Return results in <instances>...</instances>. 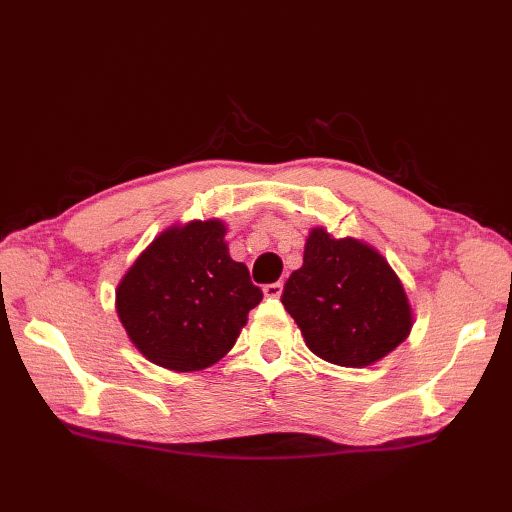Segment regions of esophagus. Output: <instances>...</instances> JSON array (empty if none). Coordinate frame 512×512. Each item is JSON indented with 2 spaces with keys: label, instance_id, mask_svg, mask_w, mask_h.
<instances>
[{
  "label": "esophagus",
  "instance_id": "esophagus-1",
  "mask_svg": "<svg viewBox=\"0 0 512 512\" xmlns=\"http://www.w3.org/2000/svg\"><path fill=\"white\" fill-rule=\"evenodd\" d=\"M281 292H284V284H281V281H275V284H266L264 286V295L268 299H279Z\"/></svg>",
  "mask_w": 512,
  "mask_h": 512
}]
</instances>
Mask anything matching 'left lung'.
Here are the masks:
<instances>
[{"mask_svg":"<svg viewBox=\"0 0 512 512\" xmlns=\"http://www.w3.org/2000/svg\"><path fill=\"white\" fill-rule=\"evenodd\" d=\"M281 303L310 350L341 367L380 361L413 325L405 288L385 257L325 228L310 231L303 266L288 277Z\"/></svg>","mask_w":512,"mask_h":512,"instance_id":"left-lung-1","label":"left lung"}]
</instances>
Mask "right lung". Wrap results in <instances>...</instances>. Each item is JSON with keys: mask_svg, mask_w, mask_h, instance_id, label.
<instances>
[{"mask_svg": "<svg viewBox=\"0 0 512 512\" xmlns=\"http://www.w3.org/2000/svg\"><path fill=\"white\" fill-rule=\"evenodd\" d=\"M224 233L220 220L171 226L118 284V319L151 363L173 372L217 363L262 301L248 268L228 255Z\"/></svg>", "mask_w": 512, "mask_h": 512, "instance_id": "add662e5", "label": "right lung"}]
</instances>
